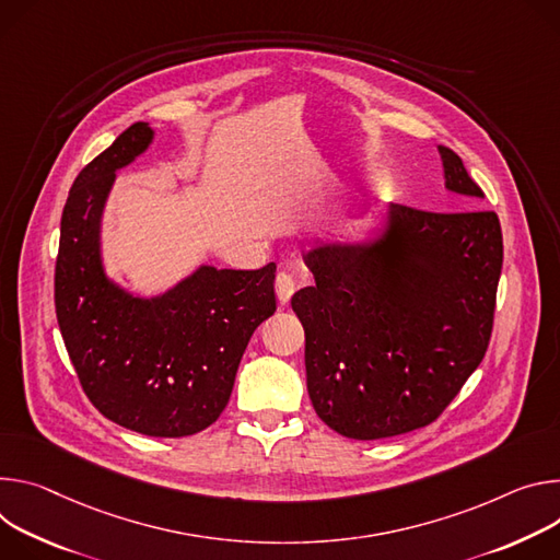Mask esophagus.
I'll return each instance as SVG.
<instances>
[{
	"mask_svg": "<svg viewBox=\"0 0 560 560\" xmlns=\"http://www.w3.org/2000/svg\"><path fill=\"white\" fill-rule=\"evenodd\" d=\"M293 291H295V280H293V276H291L289 271H280L278 278H276V293H278V300H280L282 304H287V302L291 300Z\"/></svg>",
	"mask_w": 560,
	"mask_h": 560,
	"instance_id": "1",
	"label": "esophagus"
}]
</instances>
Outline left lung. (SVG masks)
<instances>
[{
  "label": "left lung",
  "instance_id": "8db88e82",
  "mask_svg": "<svg viewBox=\"0 0 560 560\" xmlns=\"http://www.w3.org/2000/svg\"><path fill=\"white\" fill-rule=\"evenodd\" d=\"M445 189L482 200L463 160L439 147ZM316 284L291 298L304 327L308 398L353 441L436 420L480 364L503 269L493 211L431 213L387 205L374 237L304 254Z\"/></svg>",
  "mask_w": 560,
  "mask_h": 560
}]
</instances>
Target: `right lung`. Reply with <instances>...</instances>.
I'll list each match as a JSON object with an SVG mask.
<instances>
[{"instance_id": "right-lung-1", "label": "right lung", "mask_w": 560, "mask_h": 560, "mask_svg": "<svg viewBox=\"0 0 560 560\" xmlns=\"http://www.w3.org/2000/svg\"><path fill=\"white\" fill-rule=\"evenodd\" d=\"M153 138L136 121L75 177L61 213L55 312L97 411L144 436L182 439L224 411L248 340L276 312V262L256 271L200 265L151 295L106 273L102 218L115 173Z\"/></svg>"}]
</instances>
